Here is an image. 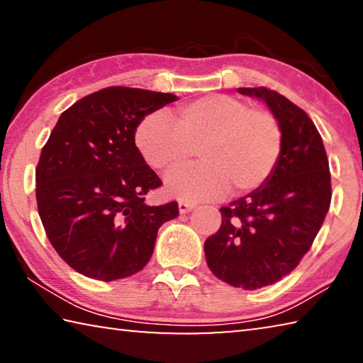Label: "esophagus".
<instances>
[{
    "mask_svg": "<svg viewBox=\"0 0 363 363\" xmlns=\"http://www.w3.org/2000/svg\"><path fill=\"white\" fill-rule=\"evenodd\" d=\"M195 208V205L192 203H186V201H179V213L181 214H186V213H190Z\"/></svg>",
    "mask_w": 363,
    "mask_h": 363,
    "instance_id": "34e87169",
    "label": "esophagus"
}]
</instances>
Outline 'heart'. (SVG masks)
<instances>
[{"mask_svg": "<svg viewBox=\"0 0 363 363\" xmlns=\"http://www.w3.org/2000/svg\"><path fill=\"white\" fill-rule=\"evenodd\" d=\"M167 116L147 115L134 133V145L147 167L169 171L194 155L200 164L179 168L164 182L171 199L213 200L227 189L240 195L259 189L277 167L284 134L279 120L229 94H208Z\"/></svg>", "mask_w": 363, "mask_h": 363, "instance_id": "obj_1", "label": "heart"}]
</instances>
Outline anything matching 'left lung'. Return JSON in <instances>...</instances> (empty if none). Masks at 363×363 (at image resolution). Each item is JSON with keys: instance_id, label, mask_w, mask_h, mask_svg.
Returning <instances> with one entry per match:
<instances>
[{"instance_id": "obj_1", "label": "left lung", "mask_w": 363, "mask_h": 363, "mask_svg": "<svg viewBox=\"0 0 363 363\" xmlns=\"http://www.w3.org/2000/svg\"><path fill=\"white\" fill-rule=\"evenodd\" d=\"M237 91L267 104L284 145L264 186L220 208L205 257L219 280L257 290L290 274L312 247L330 208L331 176L323 140L303 108L264 86Z\"/></svg>"}]
</instances>
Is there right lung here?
I'll list each match as a JSON object with an SVG mask.
<instances>
[{
	"instance_id": "right-lung-1",
	"label": "right lung",
	"mask_w": 363,
	"mask_h": 363,
	"mask_svg": "<svg viewBox=\"0 0 363 363\" xmlns=\"http://www.w3.org/2000/svg\"><path fill=\"white\" fill-rule=\"evenodd\" d=\"M177 96L110 86L59 116L36 167V203L57 255L89 279L112 281L143 270L176 201L149 206L162 186L134 145L140 121Z\"/></svg>"
}]
</instances>
